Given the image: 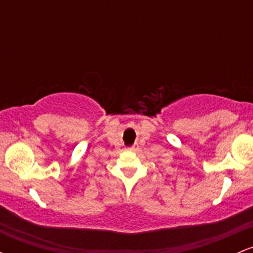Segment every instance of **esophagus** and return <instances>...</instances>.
Here are the masks:
<instances>
[{
  "instance_id": "esophagus-1",
  "label": "esophagus",
  "mask_w": 253,
  "mask_h": 253,
  "mask_svg": "<svg viewBox=\"0 0 253 253\" xmlns=\"http://www.w3.org/2000/svg\"><path fill=\"white\" fill-rule=\"evenodd\" d=\"M128 150L129 151H138L139 150V146H138V145H133V146H130Z\"/></svg>"
}]
</instances>
